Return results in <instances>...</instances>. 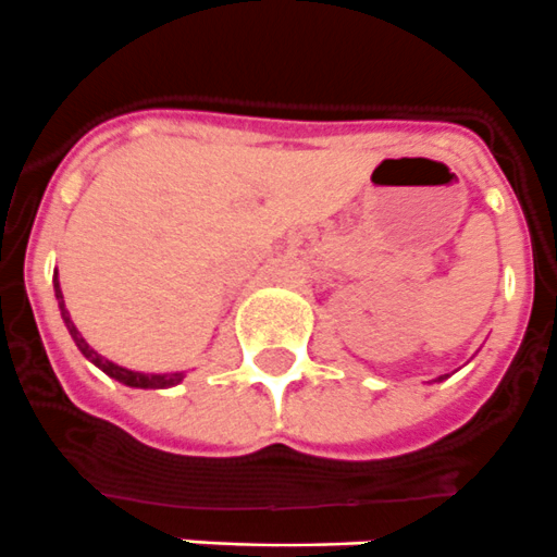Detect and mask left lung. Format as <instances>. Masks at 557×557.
<instances>
[{"instance_id": "8db88e82", "label": "left lung", "mask_w": 557, "mask_h": 557, "mask_svg": "<svg viewBox=\"0 0 557 557\" xmlns=\"http://www.w3.org/2000/svg\"><path fill=\"white\" fill-rule=\"evenodd\" d=\"M442 379H444V376H442Z\"/></svg>"}]
</instances>
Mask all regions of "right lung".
<instances>
[{
    "label": "right lung",
    "instance_id": "right-lung-1",
    "mask_svg": "<svg viewBox=\"0 0 557 557\" xmlns=\"http://www.w3.org/2000/svg\"><path fill=\"white\" fill-rule=\"evenodd\" d=\"M53 289H57V300H59V308H62V319L64 324H67L70 335H73L75 346H78L81 351H84V357L94 366L99 368V371L108 373L110 379H115V382L126 384V387H140V389H168V387H175L178 382H184V373H140V371H129V368H121L115 366V362H110L108 357L97 355V351L91 349L89 344H86L84 335L78 333V327L73 324V319H70L67 308H64V297H62V289H59V281L53 276Z\"/></svg>",
    "mask_w": 557,
    "mask_h": 557
}]
</instances>
